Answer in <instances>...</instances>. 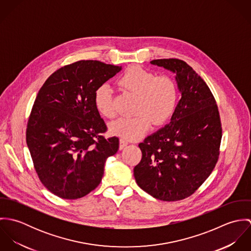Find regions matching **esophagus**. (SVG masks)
<instances>
[{
  "label": "esophagus",
  "mask_w": 251,
  "mask_h": 251,
  "mask_svg": "<svg viewBox=\"0 0 251 251\" xmlns=\"http://www.w3.org/2000/svg\"><path fill=\"white\" fill-rule=\"evenodd\" d=\"M128 145V142L126 141V140H125V139H120V150H123V149H125L126 146Z\"/></svg>",
  "instance_id": "1"
}]
</instances>
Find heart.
Masks as SVG:
<instances>
[{
  "instance_id": "b5f03b06",
  "label": "heart",
  "mask_w": 251,
  "mask_h": 251,
  "mask_svg": "<svg viewBox=\"0 0 251 251\" xmlns=\"http://www.w3.org/2000/svg\"><path fill=\"white\" fill-rule=\"evenodd\" d=\"M120 85L137 96L132 118H119L112 122L109 130L113 135L125 140H135L142 137L151 124H165L174 114L179 99L177 83L167 75L156 76L140 67L126 70L119 79ZM95 104L104 117L115 115L112 89L108 84L100 85L95 92Z\"/></svg>"
}]
</instances>
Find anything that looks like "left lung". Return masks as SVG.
<instances>
[{"mask_svg": "<svg viewBox=\"0 0 251 251\" xmlns=\"http://www.w3.org/2000/svg\"><path fill=\"white\" fill-rule=\"evenodd\" d=\"M175 74L180 94L171 121L139 144L141 161L134 178L144 191L162 201L190 196L211 175L219 155L221 124L215 98L185 62H151Z\"/></svg>", "mask_w": 251, "mask_h": 251, "instance_id": "1", "label": "left lung"}]
</instances>
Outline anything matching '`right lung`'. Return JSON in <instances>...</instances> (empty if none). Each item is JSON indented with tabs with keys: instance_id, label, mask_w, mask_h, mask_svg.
I'll list each match as a JSON object with an SVG mask.
<instances>
[{
	"instance_id": "add662e5",
	"label": "right lung",
	"mask_w": 251,
	"mask_h": 251,
	"mask_svg": "<svg viewBox=\"0 0 251 251\" xmlns=\"http://www.w3.org/2000/svg\"><path fill=\"white\" fill-rule=\"evenodd\" d=\"M122 67L79 61L52 73L40 88L26 132L37 176L53 194L78 199L101 181L119 149L95 104V92Z\"/></svg>"
}]
</instances>
